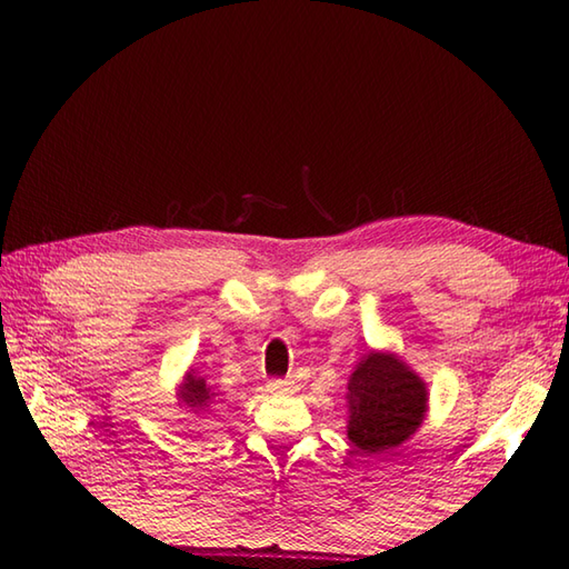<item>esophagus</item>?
<instances>
[{
	"label": "esophagus",
	"instance_id": "34e87169",
	"mask_svg": "<svg viewBox=\"0 0 569 569\" xmlns=\"http://www.w3.org/2000/svg\"><path fill=\"white\" fill-rule=\"evenodd\" d=\"M271 393H296L298 381L293 377H283V379H271L269 381Z\"/></svg>",
	"mask_w": 569,
	"mask_h": 569
}]
</instances>
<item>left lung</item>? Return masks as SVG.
Returning <instances> with one entry per match:
<instances>
[{"label":"left lung","instance_id":"1","mask_svg":"<svg viewBox=\"0 0 569 569\" xmlns=\"http://www.w3.org/2000/svg\"><path fill=\"white\" fill-rule=\"evenodd\" d=\"M347 438L365 455L403 445L428 410V386L406 361L389 352L359 359L347 383Z\"/></svg>","mask_w":569,"mask_h":569}]
</instances>
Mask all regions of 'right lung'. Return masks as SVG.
I'll use <instances>...</instances> for the list:
<instances>
[{"label":"right lung","mask_w":569,"mask_h":569,"mask_svg":"<svg viewBox=\"0 0 569 569\" xmlns=\"http://www.w3.org/2000/svg\"><path fill=\"white\" fill-rule=\"evenodd\" d=\"M180 401L183 406H188L190 410H198V413H204V410H210L212 406H217V393L212 386L204 381L202 377H196V373H188V379L183 383V389H180Z\"/></svg>","instance_id":"1"}]
</instances>
